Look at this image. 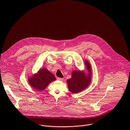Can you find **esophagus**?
Returning a JSON list of instances; mask_svg holds the SVG:
<instances>
[{"label": "esophagus", "instance_id": "34e87169", "mask_svg": "<svg viewBox=\"0 0 130 130\" xmlns=\"http://www.w3.org/2000/svg\"><path fill=\"white\" fill-rule=\"evenodd\" d=\"M57 80H60V81H63V78H57Z\"/></svg>", "mask_w": 130, "mask_h": 130}]
</instances>
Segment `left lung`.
I'll return each mask as SVG.
<instances>
[{"instance_id": "8db88e82", "label": "left lung", "mask_w": 130, "mask_h": 130, "mask_svg": "<svg viewBox=\"0 0 130 130\" xmlns=\"http://www.w3.org/2000/svg\"><path fill=\"white\" fill-rule=\"evenodd\" d=\"M84 62L88 73H86V70H73L71 78L67 80L68 88L72 93L76 94L84 91L91 82L92 73L91 64L88 60H85Z\"/></svg>"}]
</instances>
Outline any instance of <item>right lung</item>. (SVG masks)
<instances>
[{
    "mask_svg": "<svg viewBox=\"0 0 130 130\" xmlns=\"http://www.w3.org/2000/svg\"><path fill=\"white\" fill-rule=\"evenodd\" d=\"M27 80L31 87L41 91L44 90L51 82L55 81L56 78L48 69L42 68L36 73L29 76Z\"/></svg>",
    "mask_w": 130,
    "mask_h": 130,
    "instance_id": "right-lung-1",
    "label": "right lung"
}]
</instances>
